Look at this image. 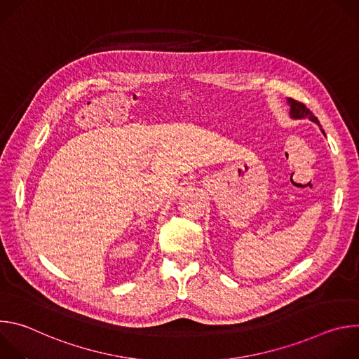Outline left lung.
<instances>
[{"mask_svg":"<svg viewBox=\"0 0 359 359\" xmlns=\"http://www.w3.org/2000/svg\"><path fill=\"white\" fill-rule=\"evenodd\" d=\"M287 102H288V105H290V116H291L292 119H310L311 122L320 125L318 118H316V116L313 115V112H311L309 108H306L304 104H301V102H298V100H295V99H292V97H288ZM321 130H323V129H321ZM323 133L325 135L324 130H323Z\"/></svg>","mask_w":359,"mask_h":359,"instance_id":"left-lung-1","label":"left lung"}]
</instances>
